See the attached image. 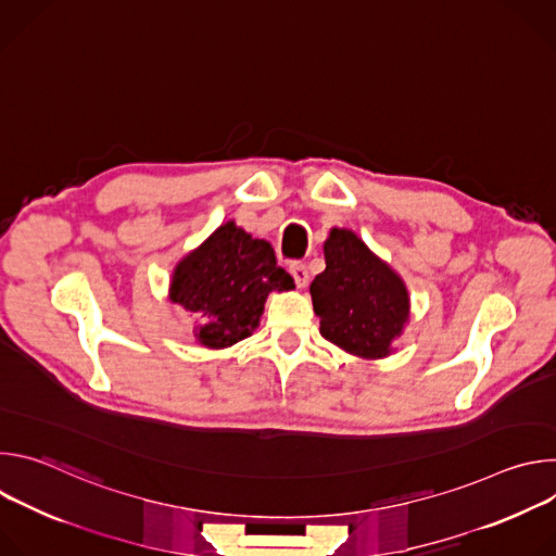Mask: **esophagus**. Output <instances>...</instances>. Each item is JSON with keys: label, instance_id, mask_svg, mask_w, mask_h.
Instances as JSON below:
<instances>
[{"label": "esophagus", "instance_id": "1", "mask_svg": "<svg viewBox=\"0 0 556 556\" xmlns=\"http://www.w3.org/2000/svg\"><path fill=\"white\" fill-rule=\"evenodd\" d=\"M290 275L294 277V283H296L299 288H305V286H307L309 275H307V266H305L303 262H292V264H290Z\"/></svg>", "mask_w": 556, "mask_h": 556}]
</instances>
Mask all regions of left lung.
<instances>
[{
  "label": "left lung",
  "instance_id": "left-lung-1",
  "mask_svg": "<svg viewBox=\"0 0 556 556\" xmlns=\"http://www.w3.org/2000/svg\"><path fill=\"white\" fill-rule=\"evenodd\" d=\"M324 251L326 270L309 286L321 334L350 354L387 356L409 316L405 283L352 230L332 228Z\"/></svg>",
  "mask_w": 556,
  "mask_h": 556
}]
</instances>
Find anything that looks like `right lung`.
<instances>
[{
    "instance_id": "right-lung-1",
    "label": "right lung",
    "mask_w": 556,
    "mask_h": 556,
    "mask_svg": "<svg viewBox=\"0 0 556 556\" xmlns=\"http://www.w3.org/2000/svg\"><path fill=\"white\" fill-rule=\"evenodd\" d=\"M290 288L273 247L228 222L178 264L172 301L185 307L202 345L228 348L253 334L270 290Z\"/></svg>"
}]
</instances>
